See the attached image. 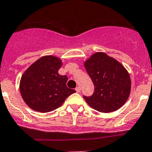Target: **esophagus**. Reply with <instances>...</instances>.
I'll list each match as a JSON object with an SVG mask.
<instances>
[{
	"instance_id": "1",
	"label": "esophagus",
	"mask_w": 152,
	"mask_h": 152,
	"mask_svg": "<svg viewBox=\"0 0 152 152\" xmlns=\"http://www.w3.org/2000/svg\"><path fill=\"white\" fill-rule=\"evenodd\" d=\"M76 91L77 92V93H79V92L81 91V87H79V86H78L76 88Z\"/></svg>"
}]
</instances>
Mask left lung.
Returning <instances> with one entry per match:
<instances>
[{"label": "left lung", "instance_id": "left-lung-1", "mask_svg": "<svg viewBox=\"0 0 152 152\" xmlns=\"http://www.w3.org/2000/svg\"><path fill=\"white\" fill-rule=\"evenodd\" d=\"M85 66L94 85L93 95L83 96L86 102L101 113H110L121 108L131 90V80L125 67L102 52L93 54L86 61Z\"/></svg>", "mask_w": 152, "mask_h": 152}]
</instances>
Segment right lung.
<instances>
[{"instance_id":"right-lung-1","label":"right lung","mask_w":152,"mask_h":152,"mask_svg":"<svg viewBox=\"0 0 152 152\" xmlns=\"http://www.w3.org/2000/svg\"><path fill=\"white\" fill-rule=\"evenodd\" d=\"M61 66L59 58L42 56L23 74L20 90L24 102L31 109L41 113L51 112L76 92L66 86L67 76L58 73Z\"/></svg>"}]
</instances>
